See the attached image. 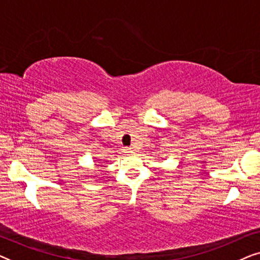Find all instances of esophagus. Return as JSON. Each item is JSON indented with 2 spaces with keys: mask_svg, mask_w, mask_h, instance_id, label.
<instances>
[{
  "mask_svg": "<svg viewBox=\"0 0 260 260\" xmlns=\"http://www.w3.org/2000/svg\"><path fill=\"white\" fill-rule=\"evenodd\" d=\"M124 152H125V154H133L134 149L133 148H125V149H124Z\"/></svg>",
  "mask_w": 260,
  "mask_h": 260,
  "instance_id": "esophagus-1",
  "label": "esophagus"
}]
</instances>
